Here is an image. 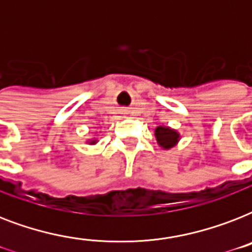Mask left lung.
I'll return each instance as SVG.
<instances>
[{
    "label": "left lung",
    "mask_w": 252,
    "mask_h": 252,
    "mask_svg": "<svg viewBox=\"0 0 252 252\" xmlns=\"http://www.w3.org/2000/svg\"><path fill=\"white\" fill-rule=\"evenodd\" d=\"M156 137H157L158 144L168 149V148H172L175 145L178 138H179V134L176 133L174 129H170V128H165V126H158L156 129Z\"/></svg>",
    "instance_id": "obj_1"
}]
</instances>
